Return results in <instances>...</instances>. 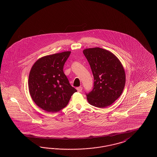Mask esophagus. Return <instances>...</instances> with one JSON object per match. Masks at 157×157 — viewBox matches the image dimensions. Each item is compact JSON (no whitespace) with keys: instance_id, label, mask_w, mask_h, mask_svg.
<instances>
[{"instance_id":"1","label":"esophagus","mask_w":157,"mask_h":157,"mask_svg":"<svg viewBox=\"0 0 157 157\" xmlns=\"http://www.w3.org/2000/svg\"><path fill=\"white\" fill-rule=\"evenodd\" d=\"M76 90H78V92H81L82 90V86H79V87H78V88H76Z\"/></svg>"}]
</instances>
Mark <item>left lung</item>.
Segmentation results:
<instances>
[{
	"instance_id": "8db88e82",
	"label": "left lung",
	"mask_w": 157,
	"mask_h": 157,
	"mask_svg": "<svg viewBox=\"0 0 157 157\" xmlns=\"http://www.w3.org/2000/svg\"><path fill=\"white\" fill-rule=\"evenodd\" d=\"M83 53L94 76V86L86 96L90 104L105 108L122 94L125 84V74L118 59L111 52L100 48H89Z\"/></svg>"
}]
</instances>
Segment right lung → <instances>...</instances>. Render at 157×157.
<instances>
[{"instance_id": "obj_1", "label": "right lung", "mask_w": 157, "mask_h": 157, "mask_svg": "<svg viewBox=\"0 0 157 157\" xmlns=\"http://www.w3.org/2000/svg\"><path fill=\"white\" fill-rule=\"evenodd\" d=\"M71 52L55 53L37 60L29 76L30 96L39 107L47 112L59 111L67 105L77 92L63 69Z\"/></svg>"}]
</instances>
